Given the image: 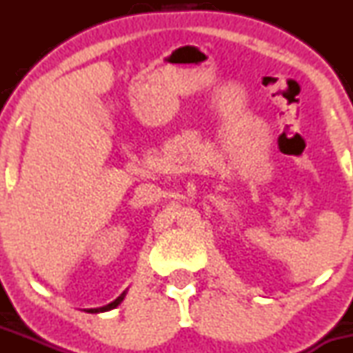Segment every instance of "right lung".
<instances>
[{"label": "right lung", "mask_w": 353, "mask_h": 353, "mask_svg": "<svg viewBox=\"0 0 353 353\" xmlns=\"http://www.w3.org/2000/svg\"><path fill=\"white\" fill-rule=\"evenodd\" d=\"M123 298H125V292H121L120 296H118L117 300L114 301H111V303L109 305H105V307H100V309H88V312H105V310H111V309H117L118 305L121 303V301H123Z\"/></svg>", "instance_id": "right-lung-1"}]
</instances>
